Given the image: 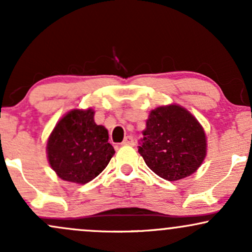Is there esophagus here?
Listing matches in <instances>:
<instances>
[{"instance_id": "obj_1", "label": "esophagus", "mask_w": 252, "mask_h": 252, "mask_svg": "<svg viewBox=\"0 0 252 252\" xmlns=\"http://www.w3.org/2000/svg\"><path fill=\"white\" fill-rule=\"evenodd\" d=\"M122 144L123 146H134L135 144L134 137H132V136H126V137L123 140Z\"/></svg>"}]
</instances>
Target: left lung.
<instances>
[{"instance_id": "8db88e82", "label": "left lung", "mask_w": 252, "mask_h": 252, "mask_svg": "<svg viewBox=\"0 0 252 252\" xmlns=\"http://www.w3.org/2000/svg\"><path fill=\"white\" fill-rule=\"evenodd\" d=\"M142 134L138 153L147 166L164 180L176 181L192 175L206 158L204 128L178 104L152 110Z\"/></svg>"}]
</instances>
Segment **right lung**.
Returning <instances> with one entry per match:
<instances>
[{
    "label": "right lung",
    "instance_id": "add662e5",
    "mask_svg": "<svg viewBox=\"0 0 252 252\" xmlns=\"http://www.w3.org/2000/svg\"><path fill=\"white\" fill-rule=\"evenodd\" d=\"M94 110L73 109L58 121L47 140V160L63 180L88 184L115 154L108 129L94 122Z\"/></svg>",
    "mask_w": 252,
    "mask_h": 252
}]
</instances>
